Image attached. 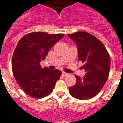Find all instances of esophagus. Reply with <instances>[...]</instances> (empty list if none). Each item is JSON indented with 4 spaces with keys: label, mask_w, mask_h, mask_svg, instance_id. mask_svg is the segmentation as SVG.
<instances>
[{
    "label": "esophagus",
    "mask_w": 123,
    "mask_h": 123,
    "mask_svg": "<svg viewBox=\"0 0 123 123\" xmlns=\"http://www.w3.org/2000/svg\"><path fill=\"white\" fill-rule=\"evenodd\" d=\"M62 76L63 77H66V76H67V75H68V74L63 72H62Z\"/></svg>",
    "instance_id": "obj_1"
}]
</instances>
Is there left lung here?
Returning <instances> with one entry per match:
<instances>
[{
    "mask_svg": "<svg viewBox=\"0 0 123 123\" xmlns=\"http://www.w3.org/2000/svg\"><path fill=\"white\" fill-rule=\"evenodd\" d=\"M76 43L78 59L84 63L83 78L75 75L77 82L70 87L72 97L87 100L98 94L106 82L110 70V57L105 46L95 37L84 31L68 34Z\"/></svg>",
    "mask_w": 123,
    "mask_h": 123,
    "instance_id": "8db88e82",
    "label": "left lung"
}]
</instances>
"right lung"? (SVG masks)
Returning a JSON list of instances; mask_svg holds the SVG:
<instances>
[{
    "label": "right lung",
    "mask_w": 123,
    "mask_h": 123,
    "mask_svg": "<svg viewBox=\"0 0 123 123\" xmlns=\"http://www.w3.org/2000/svg\"><path fill=\"white\" fill-rule=\"evenodd\" d=\"M64 35L33 32L18 42L12 57V70L17 83L27 95L41 99L53 91L61 72L43 68L40 62Z\"/></svg>",
    "instance_id": "obj_1"
}]
</instances>
